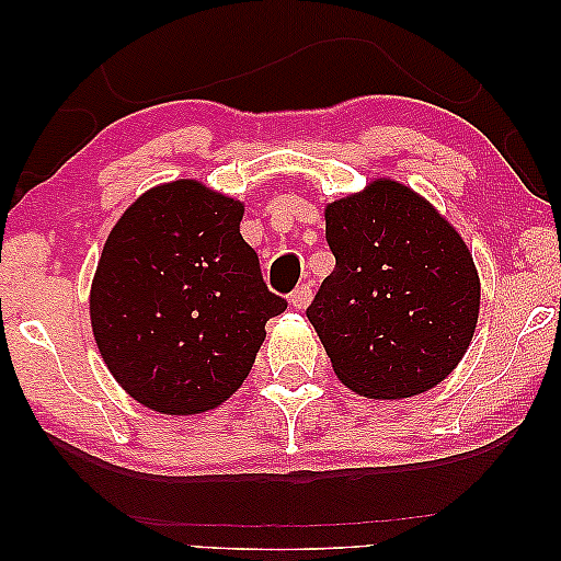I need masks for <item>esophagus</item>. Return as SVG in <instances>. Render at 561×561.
Listing matches in <instances>:
<instances>
[{
    "label": "esophagus",
    "instance_id": "esophagus-1",
    "mask_svg": "<svg viewBox=\"0 0 561 561\" xmlns=\"http://www.w3.org/2000/svg\"><path fill=\"white\" fill-rule=\"evenodd\" d=\"M311 296H313V290H311V286H298L294 294H290V306H294V309H298V311H304L306 306L311 304Z\"/></svg>",
    "mask_w": 561,
    "mask_h": 561
}]
</instances>
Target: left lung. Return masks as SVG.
Returning <instances> with one entry per match:
<instances>
[{
    "label": "left lung",
    "instance_id": "obj_1",
    "mask_svg": "<svg viewBox=\"0 0 561 561\" xmlns=\"http://www.w3.org/2000/svg\"><path fill=\"white\" fill-rule=\"evenodd\" d=\"M324 217L336 265L306 317L336 378L382 401L439 386L465 357L480 313L462 237L390 179L329 204Z\"/></svg>",
    "mask_w": 561,
    "mask_h": 561
}]
</instances>
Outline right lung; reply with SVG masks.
<instances>
[{"instance_id": "right-lung-1", "label": "right lung", "mask_w": 561, "mask_h": 561, "mask_svg": "<svg viewBox=\"0 0 561 561\" xmlns=\"http://www.w3.org/2000/svg\"><path fill=\"white\" fill-rule=\"evenodd\" d=\"M244 206L181 179L137 198L106 237L91 283L96 347L114 380L168 416L225 403L286 311L242 240Z\"/></svg>"}]
</instances>
